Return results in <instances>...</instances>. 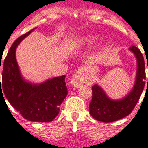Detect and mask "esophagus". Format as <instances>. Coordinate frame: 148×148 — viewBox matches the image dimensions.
Masks as SVG:
<instances>
[{
    "label": "esophagus",
    "instance_id": "34e87169",
    "mask_svg": "<svg viewBox=\"0 0 148 148\" xmlns=\"http://www.w3.org/2000/svg\"><path fill=\"white\" fill-rule=\"evenodd\" d=\"M84 82V76H83V71L79 70L77 71L75 74L72 76L71 78V85L74 86V87H79L81 86Z\"/></svg>",
    "mask_w": 148,
    "mask_h": 148
}]
</instances>
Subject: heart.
<instances>
[{"label":"heart","instance_id":"obj_1","mask_svg":"<svg viewBox=\"0 0 148 148\" xmlns=\"http://www.w3.org/2000/svg\"><path fill=\"white\" fill-rule=\"evenodd\" d=\"M97 39V36L96 35H90V36H87L86 37H83L82 39L81 43L83 46H89L93 44V42H95Z\"/></svg>","mask_w":148,"mask_h":148}]
</instances>
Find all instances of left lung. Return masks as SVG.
I'll list each match as a JSON object with an SVG mask.
<instances>
[{"label":"left lung","mask_w":148,"mask_h":148,"mask_svg":"<svg viewBox=\"0 0 148 148\" xmlns=\"http://www.w3.org/2000/svg\"><path fill=\"white\" fill-rule=\"evenodd\" d=\"M129 50L135 55L137 60L136 77L133 88L122 99L112 100L106 95L101 87L95 84L92 87L93 97L90 103V112L97 121L109 123L125 117L132 112L140 99L146 80L144 59L136 47L132 46Z\"/></svg>","instance_id":"1"}]
</instances>
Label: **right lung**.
I'll return each instance as SVG.
<instances>
[{"instance_id":"add662e5","label":"right lung","mask_w":148,"mask_h":148,"mask_svg":"<svg viewBox=\"0 0 148 148\" xmlns=\"http://www.w3.org/2000/svg\"><path fill=\"white\" fill-rule=\"evenodd\" d=\"M34 29L19 37L9 49L3 64L0 93L4 92L12 106L24 119L51 122L58 114L59 106L67 95L66 76L53 77L41 84L31 83L23 78L16 58L17 46Z\"/></svg>"}]
</instances>
